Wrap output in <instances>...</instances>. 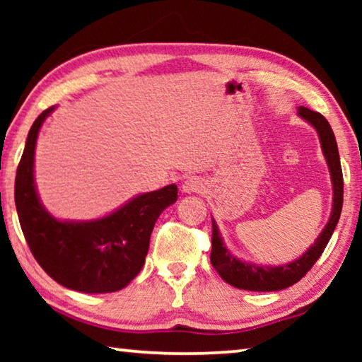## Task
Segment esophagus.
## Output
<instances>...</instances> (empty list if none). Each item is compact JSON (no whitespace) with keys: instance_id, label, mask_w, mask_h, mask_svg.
Segmentation results:
<instances>
[{"instance_id":"obj_1","label":"esophagus","mask_w":362,"mask_h":362,"mask_svg":"<svg viewBox=\"0 0 362 362\" xmlns=\"http://www.w3.org/2000/svg\"><path fill=\"white\" fill-rule=\"evenodd\" d=\"M204 182L198 179V177H188V179L182 183V193L192 194V193H203L204 192Z\"/></svg>"}]
</instances>
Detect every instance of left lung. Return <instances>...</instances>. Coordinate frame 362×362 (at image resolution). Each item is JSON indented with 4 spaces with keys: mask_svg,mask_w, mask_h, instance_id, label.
<instances>
[{
    "mask_svg": "<svg viewBox=\"0 0 362 362\" xmlns=\"http://www.w3.org/2000/svg\"><path fill=\"white\" fill-rule=\"evenodd\" d=\"M297 115L308 122L310 126H313L317 132V137H320L321 150L327 163L330 182H332V209H330V217L326 226L320 233V236L316 238L315 243L298 259L276 267L257 265L254 262H247L236 257L226 247L223 238L220 235L216 218L212 217L211 263L225 283L235 286L238 289L273 292L287 289L292 284L298 283L310 272V268L315 265L316 260L320 259L322 250L327 246L330 236H332L337 223H339L343 204V175L339 148H337L332 127H330L327 119L321 113L313 112V110L306 107H298Z\"/></svg>",
    "mask_w": 362,
    "mask_h": 362,
    "instance_id": "left-lung-1",
    "label": "left lung"
}]
</instances>
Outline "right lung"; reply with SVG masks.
<instances>
[{
  "instance_id": "1",
  "label": "right lung",
  "mask_w": 362,
  "mask_h": 362,
  "mask_svg": "<svg viewBox=\"0 0 362 362\" xmlns=\"http://www.w3.org/2000/svg\"><path fill=\"white\" fill-rule=\"evenodd\" d=\"M42 112L30 129L16 174V209L23 236L40 267L66 289L84 293L121 291L137 276L161 212L177 201V185L134 196L93 220L57 218L42 206L35 182V150Z\"/></svg>"
}]
</instances>
